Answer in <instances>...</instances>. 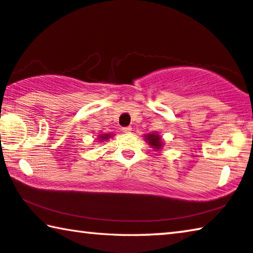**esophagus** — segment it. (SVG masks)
Segmentation results:
<instances>
[{"mask_svg":"<svg viewBox=\"0 0 253 253\" xmlns=\"http://www.w3.org/2000/svg\"><path fill=\"white\" fill-rule=\"evenodd\" d=\"M130 130H131V127H130V126H126V127H123V131H124V133H126V134H128V133H130Z\"/></svg>","mask_w":253,"mask_h":253,"instance_id":"esophagus-1","label":"esophagus"}]
</instances>
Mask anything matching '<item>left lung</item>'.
<instances>
[{
	"mask_svg": "<svg viewBox=\"0 0 253 253\" xmlns=\"http://www.w3.org/2000/svg\"><path fill=\"white\" fill-rule=\"evenodd\" d=\"M145 139L153 148H158V150H160V147L162 146L161 137H160L159 135H156V134H148V135L145 136Z\"/></svg>",
	"mask_w": 253,
	"mask_h": 253,
	"instance_id": "left-lung-1",
	"label": "left lung"
}]
</instances>
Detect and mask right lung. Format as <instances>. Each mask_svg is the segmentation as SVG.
I'll list each match as a JSON object with an SVG mask.
<instances>
[{
  "instance_id": "obj_1",
  "label": "right lung",
  "mask_w": 253,
  "mask_h": 253,
  "mask_svg": "<svg viewBox=\"0 0 253 253\" xmlns=\"http://www.w3.org/2000/svg\"><path fill=\"white\" fill-rule=\"evenodd\" d=\"M110 137V135H107V134H102V135H100V141H105V139H108Z\"/></svg>"
}]
</instances>
